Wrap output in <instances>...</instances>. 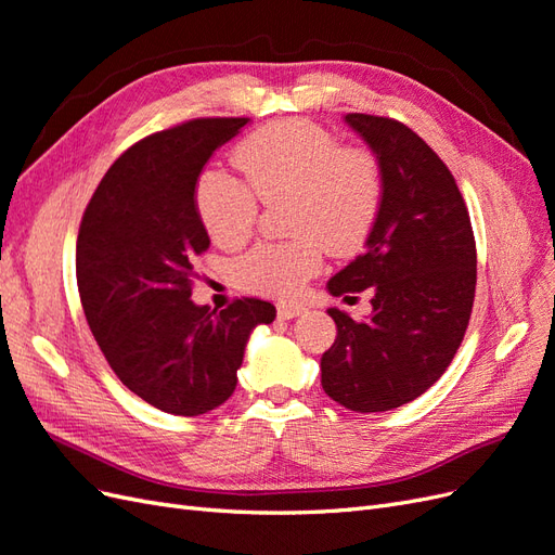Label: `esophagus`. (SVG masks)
I'll use <instances>...</instances> for the list:
<instances>
[{
  "label": "esophagus",
  "mask_w": 555,
  "mask_h": 555,
  "mask_svg": "<svg viewBox=\"0 0 555 555\" xmlns=\"http://www.w3.org/2000/svg\"><path fill=\"white\" fill-rule=\"evenodd\" d=\"M304 312H306V306H300V304H280L278 306V317L280 319H294V317L304 314Z\"/></svg>",
  "instance_id": "1"
}]
</instances>
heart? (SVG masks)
Here are the masks:
<instances>
[{"mask_svg": "<svg viewBox=\"0 0 555 555\" xmlns=\"http://www.w3.org/2000/svg\"><path fill=\"white\" fill-rule=\"evenodd\" d=\"M233 162L245 180L206 171L196 184V212L222 247L243 245L255 231L259 198L289 196L294 238L259 243L233 263V282L259 296H294L333 255L363 245L382 204V173L371 150L343 145L308 120L271 122L238 143Z\"/></svg>", "mask_w": 555, "mask_h": 555, "instance_id": "b5f03b06", "label": "heart"}]
</instances>
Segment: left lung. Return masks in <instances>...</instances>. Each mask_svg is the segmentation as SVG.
I'll use <instances>...</instances> for the list:
<instances>
[{"label": "left lung", "instance_id": "obj_1", "mask_svg": "<svg viewBox=\"0 0 555 555\" xmlns=\"http://www.w3.org/2000/svg\"><path fill=\"white\" fill-rule=\"evenodd\" d=\"M371 145L382 204L363 255L328 280L333 296L373 294L367 319L328 308L338 335L322 357L324 391L351 412H386L442 377L475 304L477 247L465 201L430 145L391 117L349 113Z\"/></svg>", "mask_w": 555, "mask_h": 555}]
</instances>
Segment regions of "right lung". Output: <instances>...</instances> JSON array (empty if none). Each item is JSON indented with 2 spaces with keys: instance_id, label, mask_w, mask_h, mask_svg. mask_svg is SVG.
Listing matches in <instances>:
<instances>
[{
  "instance_id": "obj_1",
  "label": "right lung",
  "mask_w": 555,
  "mask_h": 555,
  "mask_svg": "<svg viewBox=\"0 0 555 555\" xmlns=\"http://www.w3.org/2000/svg\"><path fill=\"white\" fill-rule=\"evenodd\" d=\"M249 117H198L150 133L113 162L82 212L76 245L80 304L113 373L150 405L206 414L236 389L249 333L275 308L236 298L196 306L194 261L210 247L196 182Z\"/></svg>"
}]
</instances>
